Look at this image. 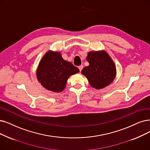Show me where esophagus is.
Returning <instances> with one entry per match:
<instances>
[{
    "label": "esophagus",
    "mask_w": 150,
    "mask_h": 150,
    "mask_svg": "<svg viewBox=\"0 0 150 150\" xmlns=\"http://www.w3.org/2000/svg\"><path fill=\"white\" fill-rule=\"evenodd\" d=\"M78 68H79V71H81V70H82V68H83V66H82V65L79 66V67H78Z\"/></svg>",
    "instance_id": "34e87169"
}]
</instances>
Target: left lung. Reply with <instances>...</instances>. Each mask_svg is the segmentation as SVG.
Returning <instances> with one entry per match:
<instances>
[{"instance_id":"obj_1","label":"left lung","mask_w":150,"mask_h":150,"mask_svg":"<svg viewBox=\"0 0 150 150\" xmlns=\"http://www.w3.org/2000/svg\"><path fill=\"white\" fill-rule=\"evenodd\" d=\"M87 60L89 65L83 68L81 73L87 77L92 87L96 89L103 88L109 86L115 79L116 66L106 52H90Z\"/></svg>"}]
</instances>
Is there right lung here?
Returning a JSON list of instances; mask_svg holds the SVG:
<instances>
[{"label": "right lung", "instance_id": "right-lung-1", "mask_svg": "<svg viewBox=\"0 0 150 150\" xmlns=\"http://www.w3.org/2000/svg\"><path fill=\"white\" fill-rule=\"evenodd\" d=\"M79 72V69L71 62L63 59L60 52L49 50L39 62L36 76L44 88L60 92L64 89L69 76Z\"/></svg>", "mask_w": 150, "mask_h": 150}]
</instances>
